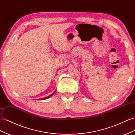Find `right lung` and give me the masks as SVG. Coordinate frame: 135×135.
Returning a JSON list of instances; mask_svg holds the SVG:
<instances>
[{
    "label": "right lung",
    "instance_id": "obj_1",
    "mask_svg": "<svg viewBox=\"0 0 135 135\" xmlns=\"http://www.w3.org/2000/svg\"><path fill=\"white\" fill-rule=\"evenodd\" d=\"M55 91H55L54 92V93H52V94H51V95H49L48 97H45V98H41V99H40V100H44V99H47V98H50V97H51V96L52 95H54L55 94Z\"/></svg>",
    "mask_w": 135,
    "mask_h": 135
}]
</instances>
